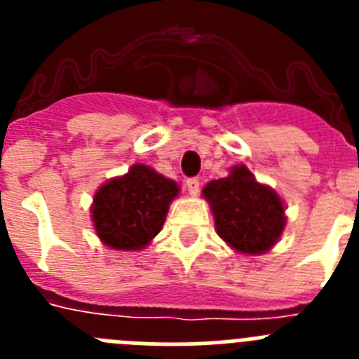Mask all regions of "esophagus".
Instances as JSON below:
<instances>
[{
  "label": "esophagus",
  "instance_id": "34e87169",
  "mask_svg": "<svg viewBox=\"0 0 359 359\" xmlns=\"http://www.w3.org/2000/svg\"><path fill=\"white\" fill-rule=\"evenodd\" d=\"M199 187H201V183H199L198 177H189V180H187V189H189V192L192 196L198 194Z\"/></svg>",
  "mask_w": 359,
  "mask_h": 359
}]
</instances>
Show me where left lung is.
Instances as JSON below:
<instances>
[{
  "label": "left lung",
  "mask_w": 359,
  "mask_h": 359,
  "mask_svg": "<svg viewBox=\"0 0 359 359\" xmlns=\"http://www.w3.org/2000/svg\"><path fill=\"white\" fill-rule=\"evenodd\" d=\"M203 196L210 203L219 237L241 253L268 252L286 226L277 192L257 183L244 165L208 183Z\"/></svg>",
  "instance_id": "8db88e82"
}]
</instances>
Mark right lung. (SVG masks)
Returning a JSON list of instances; mask_svg holds the SVG:
<instances>
[{
    "label": "right lung",
    "mask_w": 359,
    "mask_h": 359,
    "mask_svg": "<svg viewBox=\"0 0 359 359\" xmlns=\"http://www.w3.org/2000/svg\"><path fill=\"white\" fill-rule=\"evenodd\" d=\"M177 185L147 165H133L126 176L111 180L95 194L97 236L115 250H140L160 233Z\"/></svg>",
    "instance_id": "obj_1"
}]
</instances>
